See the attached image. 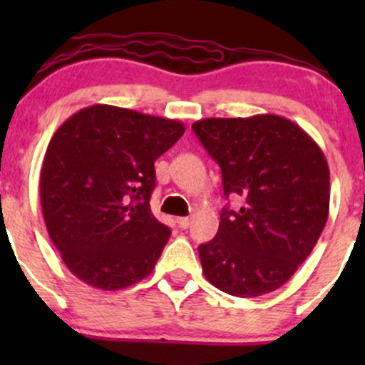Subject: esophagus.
I'll use <instances>...</instances> for the list:
<instances>
[{
  "mask_svg": "<svg viewBox=\"0 0 365 365\" xmlns=\"http://www.w3.org/2000/svg\"><path fill=\"white\" fill-rule=\"evenodd\" d=\"M176 222H178V226L182 227V230H187V227L190 226L189 217H178V220H176Z\"/></svg>",
  "mask_w": 365,
  "mask_h": 365,
  "instance_id": "1",
  "label": "esophagus"
}]
</instances>
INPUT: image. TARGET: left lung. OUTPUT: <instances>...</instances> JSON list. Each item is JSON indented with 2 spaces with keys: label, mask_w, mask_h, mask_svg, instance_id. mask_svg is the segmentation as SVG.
Segmentation results:
<instances>
[{
  "label": "left lung",
  "mask_w": 365,
  "mask_h": 365,
  "mask_svg": "<svg viewBox=\"0 0 365 365\" xmlns=\"http://www.w3.org/2000/svg\"><path fill=\"white\" fill-rule=\"evenodd\" d=\"M220 165L224 194L240 210L220 213L217 237L200 245L210 284L261 297L288 282L314 249L330 206V171L314 139L279 114L205 118L192 125Z\"/></svg>",
  "instance_id": "8db88e82"
}]
</instances>
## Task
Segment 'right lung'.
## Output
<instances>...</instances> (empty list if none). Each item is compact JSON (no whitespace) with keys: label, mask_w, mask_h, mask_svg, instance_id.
Here are the masks:
<instances>
[{"label":"right lung","mask_w":365,"mask_h":365,"mask_svg":"<svg viewBox=\"0 0 365 365\" xmlns=\"http://www.w3.org/2000/svg\"><path fill=\"white\" fill-rule=\"evenodd\" d=\"M185 132L178 120L95 104L54 132L40 203L54 247L84 284L114 292L152 274L169 240L150 210L155 160Z\"/></svg>","instance_id":"obj_1"}]
</instances>
